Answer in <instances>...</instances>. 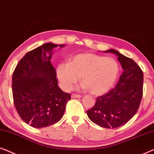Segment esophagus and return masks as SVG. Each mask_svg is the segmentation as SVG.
<instances>
[{"label": "esophagus", "instance_id": "obj_1", "mask_svg": "<svg viewBox=\"0 0 154 154\" xmlns=\"http://www.w3.org/2000/svg\"><path fill=\"white\" fill-rule=\"evenodd\" d=\"M71 97H72V98H81L82 96H81V95H79V94H72V96H71Z\"/></svg>", "mask_w": 154, "mask_h": 154}]
</instances>
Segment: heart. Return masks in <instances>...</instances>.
Listing matches in <instances>:
<instances>
[{"label":"heart","mask_w":154,"mask_h":154,"mask_svg":"<svg viewBox=\"0 0 154 154\" xmlns=\"http://www.w3.org/2000/svg\"><path fill=\"white\" fill-rule=\"evenodd\" d=\"M119 73V66L114 58L94 54H78L68 63L60 64L56 68V76L64 90L72 89L82 77V88H89L94 95L108 91L115 83Z\"/></svg>","instance_id":"heart-1"}]
</instances>
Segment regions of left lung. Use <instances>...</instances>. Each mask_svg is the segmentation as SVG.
Listing matches in <instances>:
<instances>
[{"instance_id":"left-lung-1","label":"left lung","mask_w":154,"mask_h":154,"mask_svg":"<svg viewBox=\"0 0 154 154\" xmlns=\"http://www.w3.org/2000/svg\"><path fill=\"white\" fill-rule=\"evenodd\" d=\"M105 52L118 56L123 73L115 87L98 97L94 107L86 112L90 120L99 126L116 128L131 120L139 109L143 95L144 75L131 58L114 49Z\"/></svg>"}]
</instances>
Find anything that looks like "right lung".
<instances>
[{"instance_id": "1", "label": "right lung", "mask_w": 154, "mask_h": 154, "mask_svg": "<svg viewBox=\"0 0 154 154\" xmlns=\"http://www.w3.org/2000/svg\"><path fill=\"white\" fill-rule=\"evenodd\" d=\"M64 45H59L63 47ZM58 47L45 43L26 53L12 75L14 104L22 120L35 128L47 127L63 116L70 94L58 86L55 68L50 60L52 49Z\"/></svg>"}]
</instances>
